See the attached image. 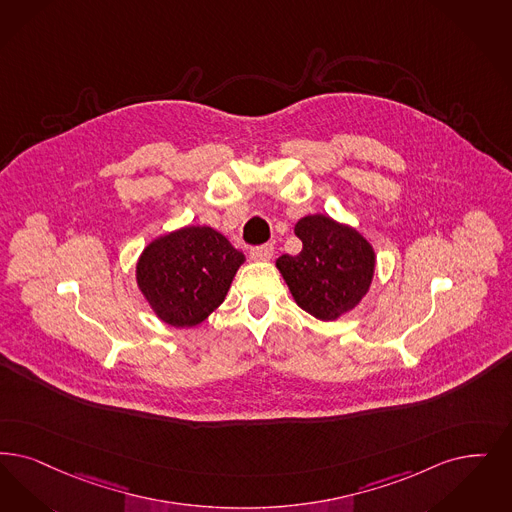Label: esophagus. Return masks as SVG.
I'll use <instances>...</instances> for the list:
<instances>
[{
  "label": "esophagus",
  "mask_w": 512,
  "mask_h": 512,
  "mask_svg": "<svg viewBox=\"0 0 512 512\" xmlns=\"http://www.w3.org/2000/svg\"><path fill=\"white\" fill-rule=\"evenodd\" d=\"M249 255H251L253 261H268V259H272V255H274V247H272V244L251 247Z\"/></svg>",
  "instance_id": "esophagus-1"
}]
</instances>
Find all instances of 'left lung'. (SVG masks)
Masks as SVG:
<instances>
[{"mask_svg":"<svg viewBox=\"0 0 512 512\" xmlns=\"http://www.w3.org/2000/svg\"><path fill=\"white\" fill-rule=\"evenodd\" d=\"M299 255H282L276 266L295 303L318 320H337L366 297L375 272V251L352 226L328 215L297 221Z\"/></svg>","mask_w":512,"mask_h":512,"instance_id":"obj_1","label":"left lung"}]
</instances>
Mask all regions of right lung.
<instances>
[{"label": "right lung", "instance_id": "add662e5", "mask_svg": "<svg viewBox=\"0 0 512 512\" xmlns=\"http://www.w3.org/2000/svg\"><path fill=\"white\" fill-rule=\"evenodd\" d=\"M246 257L211 226H184L152 240L137 261V286L156 316L194 328L225 301Z\"/></svg>", "mask_w": 512, "mask_h": 512}]
</instances>
